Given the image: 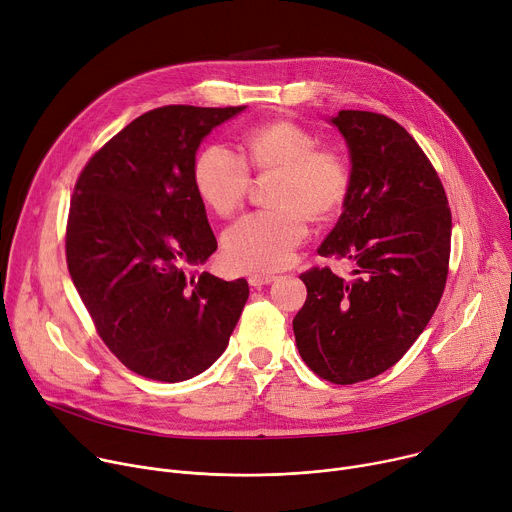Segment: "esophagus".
Returning a JSON list of instances; mask_svg holds the SVG:
<instances>
[{"mask_svg": "<svg viewBox=\"0 0 512 512\" xmlns=\"http://www.w3.org/2000/svg\"><path fill=\"white\" fill-rule=\"evenodd\" d=\"M274 279H277V277H274V274H250L248 283H250L254 289H260V287L272 283Z\"/></svg>", "mask_w": 512, "mask_h": 512, "instance_id": "34e87169", "label": "esophagus"}]
</instances>
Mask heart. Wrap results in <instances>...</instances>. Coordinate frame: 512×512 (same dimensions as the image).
Returning a JSON list of instances; mask_svg holds the SVG:
<instances>
[{"label": "heart", "mask_w": 512, "mask_h": 512, "mask_svg": "<svg viewBox=\"0 0 512 512\" xmlns=\"http://www.w3.org/2000/svg\"><path fill=\"white\" fill-rule=\"evenodd\" d=\"M318 135L295 121L252 127L244 151L213 143L196 155L192 184L217 215L238 211L252 186V172H279L272 190L277 209L254 211L223 233V260L231 270L264 274L291 264L309 233L307 215H334L352 186V164L344 151L318 145Z\"/></svg>", "instance_id": "b5f03b06"}]
</instances>
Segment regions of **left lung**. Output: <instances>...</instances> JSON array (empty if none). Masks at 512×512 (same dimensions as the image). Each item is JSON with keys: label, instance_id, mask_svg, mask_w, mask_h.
I'll return each instance as SVG.
<instances>
[{"label": "left lung", "instance_id": "8db88e82", "mask_svg": "<svg viewBox=\"0 0 512 512\" xmlns=\"http://www.w3.org/2000/svg\"><path fill=\"white\" fill-rule=\"evenodd\" d=\"M352 186L320 256L352 264L301 274L307 299L293 320L299 355L318 377L352 385L396 365L435 313L449 274L451 209L414 137L385 114L340 110Z\"/></svg>", "mask_w": 512, "mask_h": 512}]
</instances>
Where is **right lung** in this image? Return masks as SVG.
Returning a JSON list of instances; mask_svg holds the SVG:
<instances>
[{
	"instance_id": "obj_1",
	"label": "right lung",
	"mask_w": 512,
	"mask_h": 512,
	"mask_svg": "<svg viewBox=\"0 0 512 512\" xmlns=\"http://www.w3.org/2000/svg\"><path fill=\"white\" fill-rule=\"evenodd\" d=\"M244 108H153L77 176L65 229L71 281L108 350L147 379L209 369L248 301L246 279L194 270L217 240L192 184L203 137Z\"/></svg>"
}]
</instances>
